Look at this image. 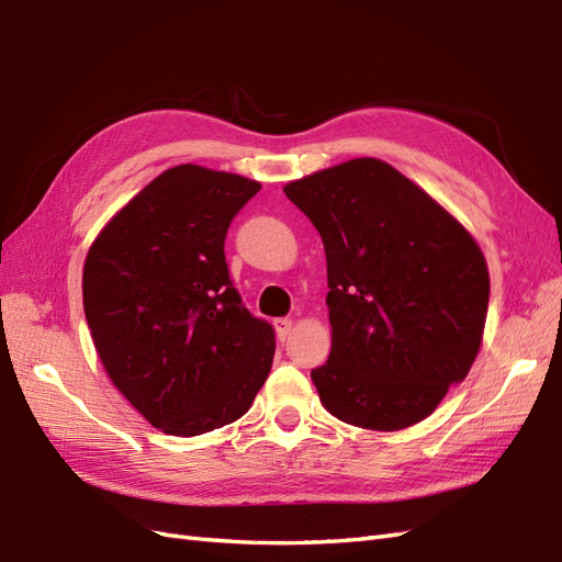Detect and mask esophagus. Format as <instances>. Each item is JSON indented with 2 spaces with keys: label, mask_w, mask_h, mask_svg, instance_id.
<instances>
[{
  "label": "esophagus",
  "mask_w": 562,
  "mask_h": 562,
  "mask_svg": "<svg viewBox=\"0 0 562 562\" xmlns=\"http://www.w3.org/2000/svg\"><path fill=\"white\" fill-rule=\"evenodd\" d=\"M274 326H277V336H279V340L283 342L288 336H291V328H293V322H291V318H277V322H274Z\"/></svg>",
  "instance_id": "obj_1"
}]
</instances>
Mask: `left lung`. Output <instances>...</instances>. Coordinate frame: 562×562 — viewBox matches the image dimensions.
I'll return each instance as SVG.
<instances>
[{
    "instance_id": "left-lung-1",
    "label": "left lung",
    "mask_w": 562,
    "mask_h": 562,
    "mask_svg": "<svg viewBox=\"0 0 562 562\" xmlns=\"http://www.w3.org/2000/svg\"><path fill=\"white\" fill-rule=\"evenodd\" d=\"M283 191L326 250L333 345L312 371L318 400L350 426L383 432L430 416L482 342L490 271L473 236L375 158Z\"/></svg>"
}]
</instances>
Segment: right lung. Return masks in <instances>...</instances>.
<instances>
[{"mask_svg":"<svg viewBox=\"0 0 562 562\" xmlns=\"http://www.w3.org/2000/svg\"><path fill=\"white\" fill-rule=\"evenodd\" d=\"M262 187L177 165L103 226L82 300L105 373L150 426L193 437L244 416L274 359V328L229 279L224 238Z\"/></svg>","mask_w":562,"mask_h":562,"instance_id":"add662e5","label":"right lung"}]
</instances>
